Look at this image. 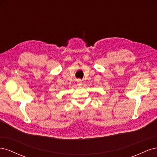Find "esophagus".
<instances>
[{
  "instance_id": "esophagus-1",
  "label": "esophagus",
  "mask_w": 157,
  "mask_h": 157,
  "mask_svg": "<svg viewBox=\"0 0 157 157\" xmlns=\"http://www.w3.org/2000/svg\"><path fill=\"white\" fill-rule=\"evenodd\" d=\"M77 84L78 85V86H80V85H82V80H80V79H78V80H77Z\"/></svg>"
}]
</instances>
